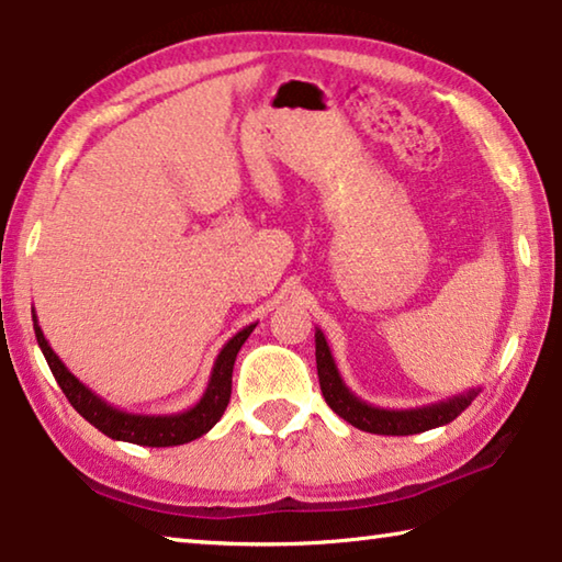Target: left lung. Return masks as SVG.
I'll use <instances>...</instances> for the list:
<instances>
[{
	"label": "left lung",
	"mask_w": 562,
	"mask_h": 562,
	"mask_svg": "<svg viewBox=\"0 0 562 562\" xmlns=\"http://www.w3.org/2000/svg\"><path fill=\"white\" fill-rule=\"evenodd\" d=\"M315 357H317V376L322 386V396L329 404L335 414H339L345 422L357 426L361 431L382 434V436H408L436 429L453 422L456 416L471 406V402L479 396L481 389H469V392L456 394L443 402L416 406V408H382L374 404L361 402V398L351 392L345 384L339 369L331 357V349L325 339V331L317 327L315 331Z\"/></svg>",
	"instance_id": "obj_1"
}]
</instances>
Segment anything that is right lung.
<instances>
[{"label": "right lung", "instance_id": "1", "mask_svg": "<svg viewBox=\"0 0 562 562\" xmlns=\"http://www.w3.org/2000/svg\"><path fill=\"white\" fill-rule=\"evenodd\" d=\"M252 329L255 325H247L237 331L233 339H227V345L215 359L201 402L178 414H128L123 412V408L111 406L106 398L91 392L87 384L79 382V376H74L69 369H66L64 361L56 357V351L49 347V341H46L40 322H36L34 315V335L44 351L46 364H49L54 379L59 382L61 392L69 398L76 412L87 418L89 424L97 426L101 434H106L109 439L138 446H156V449H160V446H180L201 439L203 434L211 431L213 426L221 422L233 392L235 357L245 345V339L252 335Z\"/></svg>", "mask_w": 562, "mask_h": 562}]
</instances>
